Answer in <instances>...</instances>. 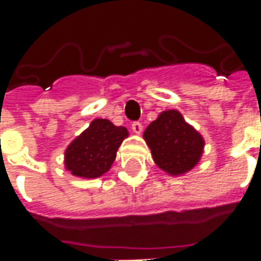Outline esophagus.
I'll return each instance as SVG.
<instances>
[{"instance_id": "1", "label": "esophagus", "mask_w": 261, "mask_h": 261, "mask_svg": "<svg viewBox=\"0 0 261 261\" xmlns=\"http://www.w3.org/2000/svg\"><path fill=\"white\" fill-rule=\"evenodd\" d=\"M131 128H133V131L136 133V134H140V133H142V124L140 123V121H133V124H131Z\"/></svg>"}]
</instances>
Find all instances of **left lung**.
Returning <instances> with one entry per match:
<instances>
[{
  "label": "left lung",
  "mask_w": 261,
  "mask_h": 261,
  "mask_svg": "<svg viewBox=\"0 0 261 261\" xmlns=\"http://www.w3.org/2000/svg\"><path fill=\"white\" fill-rule=\"evenodd\" d=\"M155 164L169 175H181L200 161L204 140L177 110H166L144 131Z\"/></svg>",
  "instance_id": "8db88e82"
}]
</instances>
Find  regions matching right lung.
Instances as JSON below:
<instances>
[{"label": "right lung", "instance_id": "1", "mask_svg": "<svg viewBox=\"0 0 261 261\" xmlns=\"http://www.w3.org/2000/svg\"><path fill=\"white\" fill-rule=\"evenodd\" d=\"M128 131L106 119L92 121L65 151V168L80 177H99L110 169Z\"/></svg>", "mask_w": 261, "mask_h": 261}]
</instances>
